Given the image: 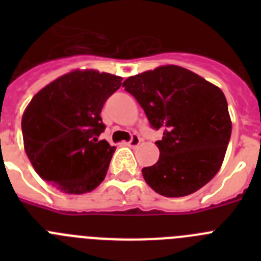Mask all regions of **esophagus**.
<instances>
[{"label":"esophagus","instance_id":"1","mask_svg":"<svg viewBox=\"0 0 261 261\" xmlns=\"http://www.w3.org/2000/svg\"><path fill=\"white\" fill-rule=\"evenodd\" d=\"M140 142H141V138L138 137L137 135H133L132 138H130V140L126 142V145H128V146H130V147H136V146H138V145H140Z\"/></svg>","mask_w":261,"mask_h":261}]
</instances>
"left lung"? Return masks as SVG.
I'll return each instance as SVG.
<instances>
[{
	"mask_svg": "<svg viewBox=\"0 0 261 261\" xmlns=\"http://www.w3.org/2000/svg\"><path fill=\"white\" fill-rule=\"evenodd\" d=\"M146 114L162 129L159 159L142 168L159 195L181 197L199 191L218 172L231 136L227 102L217 86L176 65L159 66L124 81Z\"/></svg>",
	"mask_w": 261,
	"mask_h": 261,
	"instance_id": "left-lung-1",
	"label": "left lung"
}]
</instances>
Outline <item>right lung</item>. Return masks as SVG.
<instances>
[{"instance_id":"right-lung-1","label":"right lung","mask_w":261,"mask_h":261,"mask_svg":"<svg viewBox=\"0 0 261 261\" xmlns=\"http://www.w3.org/2000/svg\"><path fill=\"white\" fill-rule=\"evenodd\" d=\"M123 78L74 70L41 89L22 117L24 150L43 180L71 195L93 191L107 174L115 146L99 140L100 112Z\"/></svg>"}]
</instances>
